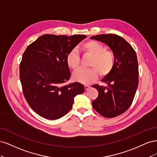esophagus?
<instances>
[{
  "mask_svg": "<svg viewBox=\"0 0 157 157\" xmlns=\"http://www.w3.org/2000/svg\"><path fill=\"white\" fill-rule=\"evenodd\" d=\"M90 88V86H88V85H86V86H84V89L86 90H88Z\"/></svg>",
  "mask_w": 157,
  "mask_h": 157,
  "instance_id": "esophagus-1",
  "label": "esophagus"
}]
</instances>
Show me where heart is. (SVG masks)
I'll use <instances>...</instances> for the list:
<instances>
[{
  "instance_id": "heart-1",
  "label": "heart",
  "mask_w": 157,
  "mask_h": 157,
  "mask_svg": "<svg viewBox=\"0 0 157 157\" xmlns=\"http://www.w3.org/2000/svg\"><path fill=\"white\" fill-rule=\"evenodd\" d=\"M80 50L85 55L92 57L89 69H80L73 74L74 79L82 84H90L98 77L108 75L113 71L115 65L116 58L113 52L107 50L103 44L95 40L84 42L80 46ZM69 67L73 70L77 69L80 65V55L76 50L71 51L66 58Z\"/></svg>"
}]
</instances>
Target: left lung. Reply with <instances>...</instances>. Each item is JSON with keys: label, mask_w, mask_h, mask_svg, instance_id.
<instances>
[{"label": "left lung", "mask_w": 157, "mask_h": 157, "mask_svg": "<svg viewBox=\"0 0 157 157\" xmlns=\"http://www.w3.org/2000/svg\"><path fill=\"white\" fill-rule=\"evenodd\" d=\"M106 44L115 56L113 71L102 81L107 86L94 84L98 96L92 101L94 109L103 117L113 118L121 115L130 107L138 86V62L135 50L122 37L115 34L93 36Z\"/></svg>", "instance_id": "obj_1"}]
</instances>
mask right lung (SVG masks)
I'll list each match as a JSON object with an SVG mask.
<instances>
[{
    "instance_id": "obj_1",
    "label": "right lung",
    "mask_w": 157,
    "mask_h": 157,
    "mask_svg": "<svg viewBox=\"0 0 157 157\" xmlns=\"http://www.w3.org/2000/svg\"><path fill=\"white\" fill-rule=\"evenodd\" d=\"M86 36L46 34L27 46L20 65L23 93L31 109L42 117L56 120L72 108L74 98L84 92L79 82L63 86L71 73L66 58Z\"/></svg>"
}]
</instances>
